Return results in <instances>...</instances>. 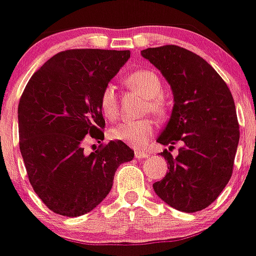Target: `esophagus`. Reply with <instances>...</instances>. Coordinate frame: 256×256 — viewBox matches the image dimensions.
Returning a JSON list of instances; mask_svg holds the SVG:
<instances>
[{
  "instance_id": "esophagus-1",
  "label": "esophagus",
  "mask_w": 256,
  "mask_h": 256,
  "mask_svg": "<svg viewBox=\"0 0 256 256\" xmlns=\"http://www.w3.org/2000/svg\"><path fill=\"white\" fill-rule=\"evenodd\" d=\"M134 154L136 159H146V158L150 156L148 152H146V151H140V150H135Z\"/></svg>"
}]
</instances>
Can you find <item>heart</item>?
Wrapping results in <instances>:
<instances>
[{"mask_svg": "<svg viewBox=\"0 0 256 256\" xmlns=\"http://www.w3.org/2000/svg\"><path fill=\"white\" fill-rule=\"evenodd\" d=\"M128 88L138 92L146 98L144 110L162 116L166 112V102L162 97V81L152 70H139L128 74L126 78ZM100 108L104 117L114 121L118 117L117 92L109 84L102 89L100 96ZM155 132V124L148 118L139 121H124L110 130L112 138L128 143L130 146L142 147L148 142L150 136Z\"/></svg>", "mask_w": 256, "mask_h": 256, "instance_id": "heart-1", "label": "heart"}]
</instances>
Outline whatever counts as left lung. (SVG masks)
<instances>
[{"instance_id": "obj_1", "label": "left lung", "mask_w": 256, "mask_h": 256, "mask_svg": "<svg viewBox=\"0 0 256 256\" xmlns=\"http://www.w3.org/2000/svg\"><path fill=\"white\" fill-rule=\"evenodd\" d=\"M142 56L160 70L174 94L167 126L156 142L174 148L160 154L167 175L154 190L170 206L194 213L220 196L232 174L240 142L236 105L228 85L210 64L178 46L143 50Z\"/></svg>"}]
</instances>
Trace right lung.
Listing matches in <instances>:
<instances>
[{
    "label": "right lung",
    "mask_w": 256,
    "mask_h": 256,
    "mask_svg": "<svg viewBox=\"0 0 256 256\" xmlns=\"http://www.w3.org/2000/svg\"><path fill=\"white\" fill-rule=\"evenodd\" d=\"M130 51L68 50L56 54L28 80L18 105L20 150L27 176L46 206L78 217L109 194L114 174L134 151L110 140L88 154V139L104 140L100 96Z\"/></svg>",
    "instance_id": "add662e5"
}]
</instances>
